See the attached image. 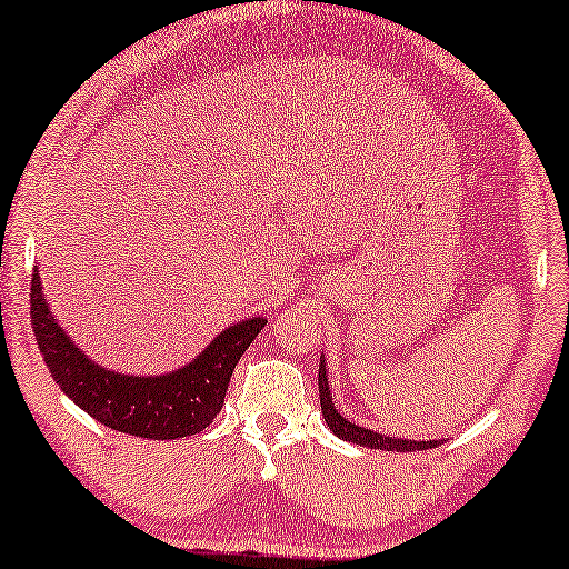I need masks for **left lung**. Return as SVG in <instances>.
Wrapping results in <instances>:
<instances>
[{
	"label": "left lung",
	"instance_id": "8db88e82",
	"mask_svg": "<svg viewBox=\"0 0 569 569\" xmlns=\"http://www.w3.org/2000/svg\"><path fill=\"white\" fill-rule=\"evenodd\" d=\"M318 389H320L322 417H326L328 427L348 442L366 445V448H379V450H397V452H415V450L437 448V445H440L435 440L425 442V440H405V437H387V435L371 432V430H366V427H358L353 422H348V419L340 417V412L333 407V399H330V387H328L326 369H322V363H320V373H318Z\"/></svg>",
	"mask_w": 569,
	"mask_h": 569
}]
</instances>
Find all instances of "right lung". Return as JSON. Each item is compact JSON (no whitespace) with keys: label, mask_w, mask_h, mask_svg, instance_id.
I'll return each mask as SVG.
<instances>
[{"label":"right lung","mask_w":569,"mask_h":569,"mask_svg":"<svg viewBox=\"0 0 569 569\" xmlns=\"http://www.w3.org/2000/svg\"><path fill=\"white\" fill-rule=\"evenodd\" d=\"M30 326L50 376L83 412L117 432L174 440L203 432L221 412L236 363L267 320L251 318L231 326L193 363L147 379L107 371L86 358L52 320L38 274L30 282Z\"/></svg>","instance_id":"1"}]
</instances>
